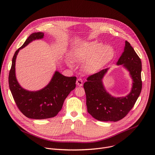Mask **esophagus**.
<instances>
[{"label":"esophagus","mask_w":155,"mask_h":155,"mask_svg":"<svg viewBox=\"0 0 155 155\" xmlns=\"http://www.w3.org/2000/svg\"><path fill=\"white\" fill-rule=\"evenodd\" d=\"M77 84L79 86H83V80L81 78H78L77 80Z\"/></svg>","instance_id":"34e87169"}]
</instances>
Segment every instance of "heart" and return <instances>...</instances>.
I'll return each instance as SVG.
<instances>
[{"instance_id":"b5f03b06","label":"heart","mask_w":155,"mask_h":155,"mask_svg":"<svg viewBox=\"0 0 155 155\" xmlns=\"http://www.w3.org/2000/svg\"><path fill=\"white\" fill-rule=\"evenodd\" d=\"M115 54L113 47L104 45L97 41H87L75 49L73 57L75 61L84 63L83 71L87 74H94L111 62ZM70 67L74 66V61L69 59Z\"/></svg>"}]
</instances>
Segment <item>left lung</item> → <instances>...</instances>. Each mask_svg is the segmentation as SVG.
<instances>
[{
  "label": "left lung",
  "instance_id": "1",
  "mask_svg": "<svg viewBox=\"0 0 155 155\" xmlns=\"http://www.w3.org/2000/svg\"><path fill=\"white\" fill-rule=\"evenodd\" d=\"M117 64L123 65L132 80L131 91L127 96L114 97L105 90L102 79L109 68L87 77L83 84L87 112L99 121L115 122L123 119L134 107L142 90L141 60L127 41Z\"/></svg>",
  "mask_w": 155,
  "mask_h": 155
}]
</instances>
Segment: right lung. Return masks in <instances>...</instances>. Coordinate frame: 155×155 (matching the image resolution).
<instances>
[{"label": "right lung", "mask_w": 155, "mask_h": 155, "mask_svg": "<svg viewBox=\"0 0 155 155\" xmlns=\"http://www.w3.org/2000/svg\"><path fill=\"white\" fill-rule=\"evenodd\" d=\"M44 33L35 32L29 35L18 48L12 59L9 73V87L19 110L26 117L41 120L53 118L61 110L64 100L76 86V77H65L56 71L50 83L41 90L30 91L18 83L15 74V62L19 50L35 40L43 38Z\"/></svg>", "instance_id": "obj_1"}]
</instances>
